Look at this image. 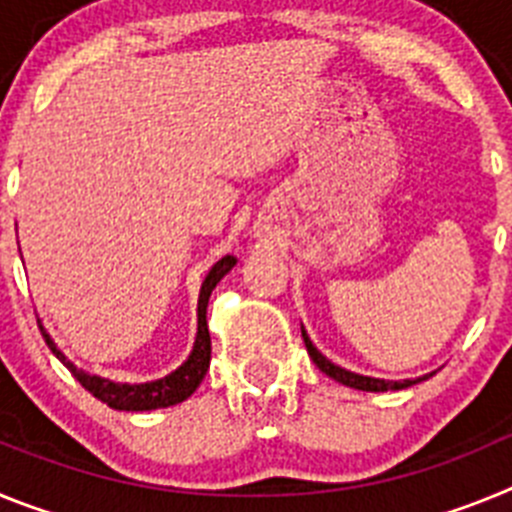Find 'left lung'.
Wrapping results in <instances>:
<instances>
[{
  "instance_id": "8db88e82",
  "label": "left lung",
  "mask_w": 512,
  "mask_h": 512,
  "mask_svg": "<svg viewBox=\"0 0 512 512\" xmlns=\"http://www.w3.org/2000/svg\"><path fill=\"white\" fill-rule=\"evenodd\" d=\"M302 338H305V346H307V354H310V359L315 361V366H318L320 372L328 374L330 379H336V382L346 384V387H354V390H364V392H387V390H405V387H413V384H418L420 379H402V382H390V379H377V377H364V374H354L348 372V369H343V366L333 364V361L325 359L323 354H320L318 348L312 346L310 336L305 333V328H302ZM433 377L431 374H425L423 379Z\"/></svg>"
}]
</instances>
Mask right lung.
I'll list each match as a JSON object with an SVG mask.
<instances>
[{
  "label": "right lung",
  "instance_id": "right-lung-1",
  "mask_svg": "<svg viewBox=\"0 0 512 512\" xmlns=\"http://www.w3.org/2000/svg\"><path fill=\"white\" fill-rule=\"evenodd\" d=\"M235 266L233 256H223L210 269V274L205 277L200 289V302H197V338H194V348L189 359L184 361L176 372H171L169 377L156 379V382H143V384H120L112 382V379L97 377V374H87L76 369L66 356L58 351V346L53 343V338L48 336V330L40 325L43 330V338L48 343L56 359H61L63 364L69 366V372L79 379V384L87 392H92L97 400H102L104 405H110L112 410H128V413H138V410H158V408H171L176 402H184L192 395L200 382L205 379L207 369H210V330H207V302H210L212 289L217 287V282L228 274Z\"/></svg>",
  "mask_w": 512,
  "mask_h": 512
}]
</instances>
